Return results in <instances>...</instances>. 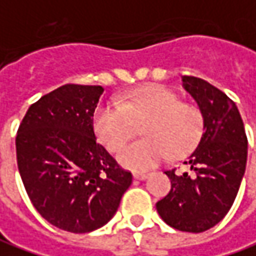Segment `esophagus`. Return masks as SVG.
<instances>
[{
    "instance_id": "1",
    "label": "esophagus",
    "mask_w": 256,
    "mask_h": 256,
    "mask_svg": "<svg viewBox=\"0 0 256 256\" xmlns=\"http://www.w3.org/2000/svg\"><path fill=\"white\" fill-rule=\"evenodd\" d=\"M133 177H134L136 180H146V178L148 177V172H133Z\"/></svg>"
}]
</instances>
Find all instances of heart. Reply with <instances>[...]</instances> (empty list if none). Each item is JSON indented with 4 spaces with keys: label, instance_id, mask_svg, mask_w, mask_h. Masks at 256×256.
<instances>
[{
    "label": "heart",
    "instance_id": "b5f03b06",
    "mask_svg": "<svg viewBox=\"0 0 256 256\" xmlns=\"http://www.w3.org/2000/svg\"><path fill=\"white\" fill-rule=\"evenodd\" d=\"M144 138L124 146L118 154L128 168L146 170L168 157H181L198 143L204 118L196 104L162 84H148L102 103L94 113V130L110 152H118L138 126Z\"/></svg>",
    "mask_w": 256,
    "mask_h": 256
}]
</instances>
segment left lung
Masks as SVG:
<instances>
[{"mask_svg": "<svg viewBox=\"0 0 256 256\" xmlns=\"http://www.w3.org/2000/svg\"><path fill=\"white\" fill-rule=\"evenodd\" d=\"M182 86L202 113V136L184 162L188 172H164L172 190L156 208L172 228L204 232L232 207L246 167L248 138L236 104L224 92L194 76H182Z\"/></svg>", "mask_w": 256, "mask_h": 256, "instance_id": "obj_1", "label": "left lung"}]
</instances>
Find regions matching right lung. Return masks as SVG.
Listing matches in <instances>:
<instances>
[{
	"mask_svg": "<svg viewBox=\"0 0 256 256\" xmlns=\"http://www.w3.org/2000/svg\"><path fill=\"white\" fill-rule=\"evenodd\" d=\"M103 90L64 84L31 104L16 133V163L32 206L68 232L108 224L133 178L96 140L93 113Z\"/></svg>",
	"mask_w": 256,
	"mask_h": 256,
	"instance_id": "add662e5",
	"label": "right lung"
}]
</instances>
